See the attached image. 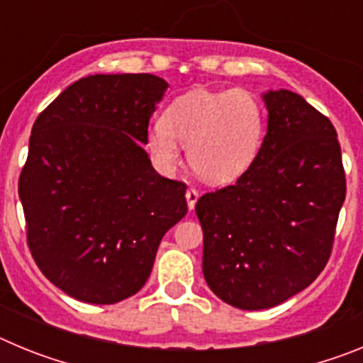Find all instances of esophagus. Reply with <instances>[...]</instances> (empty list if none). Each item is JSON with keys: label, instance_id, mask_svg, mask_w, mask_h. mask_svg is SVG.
Instances as JSON below:
<instances>
[{"label": "esophagus", "instance_id": "esophagus-1", "mask_svg": "<svg viewBox=\"0 0 363 363\" xmlns=\"http://www.w3.org/2000/svg\"><path fill=\"white\" fill-rule=\"evenodd\" d=\"M185 198H187V205H189V209H194V205H196L198 198H200V194H198L196 189H187V192H185Z\"/></svg>", "mask_w": 363, "mask_h": 363}]
</instances>
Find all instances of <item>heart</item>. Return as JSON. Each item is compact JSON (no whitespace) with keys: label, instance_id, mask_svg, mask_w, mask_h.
Segmentation results:
<instances>
[{"label":"heart","instance_id":"1","mask_svg":"<svg viewBox=\"0 0 363 363\" xmlns=\"http://www.w3.org/2000/svg\"><path fill=\"white\" fill-rule=\"evenodd\" d=\"M265 112L245 89H194L172 99L147 134V145L163 167L179 163V147L198 178L211 185L242 178L262 147Z\"/></svg>","mask_w":363,"mask_h":363}]
</instances>
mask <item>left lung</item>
<instances>
[{
    "label": "left lung",
    "mask_w": 363,
    "mask_h": 363,
    "mask_svg": "<svg viewBox=\"0 0 363 363\" xmlns=\"http://www.w3.org/2000/svg\"><path fill=\"white\" fill-rule=\"evenodd\" d=\"M262 98L267 134L255 163L236 184L196 203L205 281L243 311L280 306L318 278L345 200L329 118L285 89Z\"/></svg>",
    "instance_id": "obj_1"
}]
</instances>
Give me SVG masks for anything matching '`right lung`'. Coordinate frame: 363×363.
<instances>
[{"mask_svg":"<svg viewBox=\"0 0 363 363\" xmlns=\"http://www.w3.org/2000/svg\"><path fill=\"white\" fill-rule=\"evenodd\" d=\"M167 86L152 74H94L34 121L18 189L28 249L76 300L136 294L163 234L187 214L185 184L160 176L143 149Z\"/></svg>","mask_w":363,"mask_h":363,"instance_id":"add662e5","label":"right lung"}]
</instances>
